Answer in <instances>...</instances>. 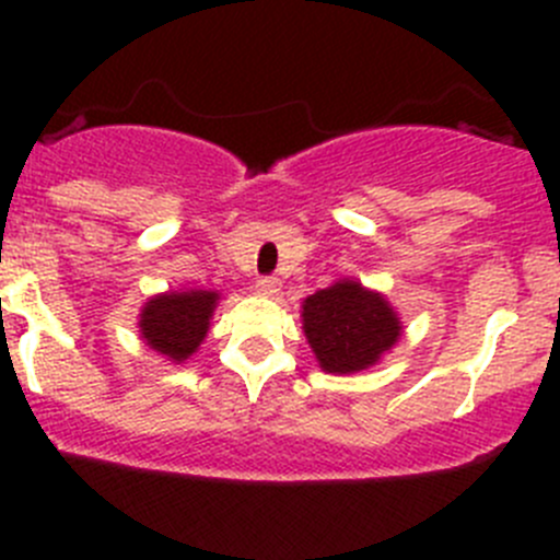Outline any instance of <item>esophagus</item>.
I'll use <instances>...</instances> for the list:
<instances>
[{
	"label": "esophagus",
	"mask_w": 560,
	"mask_h": 560,
	"mask_svg": "<svg viewBox=\"0 0 560 560\" xmlns=\"http://www.w3.org/2000/svg\"><path fill=\"white\" fill-rule=\"evenodd\" d=\"M257 292L259 295H276V292H279V287H281V281L276 279V276H259L257 279Z\"/></svg>",
	"instance_id": "obj_1"
}]
</instances>
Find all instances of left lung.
Masks as SVG:
<instances>
[{
	"mask_svg": "<svg viewBox=\"0 0 560 560\" xmlns=\"http://www.w3.org/2000/svg\"><path fill=\"white\" fill-rule=\"evenodd\" d=\"M303 330L327 374L374 365L398 341L400 322L387 301L358 281H338L303 303Z\"/></svg>",
	"mask_w": 560,
	"mask_h": 560,
	"instance_id": "left-lung-1",
	"label": "left lung"
}]
</instances>
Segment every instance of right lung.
Here are the masks:
<instances>
[{
	"mask_svg": "<svg viewBox=\"0 0 560 560\" xmlns=\"http://www.w3.org/2000/svg\"><path fill=\"white\" fill-rule=\"evenodd\" d=\"M217 301V292L206 290L167 292V295L151 298L140 314V332H143L145 343L180 363L206 338L208 319H211Z\"/></svg>",
	"mask_w": 560,
	"mask_h": 560,
	"instance_id": "right-lung-1",
	"label": "right lung"
}]
</instances>
